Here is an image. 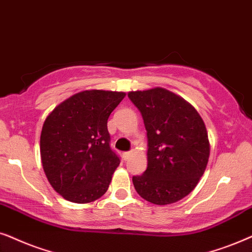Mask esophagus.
<instances>
[{
	"instance_id": "obj_1",
	"label": "esophagus",
	"mask_w": 252,
	"mask_h": 252,
	"mask_svg": "<svg viewBox=\"0 0 252 252\" xmlns=\"http://www.w3.org/2000/svg\"><path fill=\"white\" fill-rule=\"evenodd\" d=\"M131 154H132L131 151H130V152H124V153H123V158H124V160H128L129 158H130V156H131Z\"/></svg>"
}]
</instances>
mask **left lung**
<instances>
[{"mask_svg": "<svg viewBox=\"0 0 252 252\" xmlns=\"http://www.w3.org/2000/svg\"><path fill=\"white\" fill-rule=\"evenodd\" d=\"M128 96L142 113L149 139L147 168L132 177L135 189L156 205L179 202L196 188L209 162L205 123L191 103L162 87Z\"/></svg>", "mask_w": 252, "mask_h": 252, "instance_id": "1", "label": "left lung"}]
</instances>
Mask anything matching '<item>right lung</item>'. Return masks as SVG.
<instances>
[{"label":"right lung","mask_w":252,"mask_h":252,"mask_svg":"<svg viewBox=\"0 0 252 252\" xmlns=\"http://www.w3.org/2000/svg\"><path fill=\"white\" fill-rule=\"evenodd\" d=\"M126 93L86 90L54 108L43 122L40 156L47 179L69 202H94L108 190L120 158L107 121Z\"/></svg>","instance_id":"obj_1"}]
</instances>
